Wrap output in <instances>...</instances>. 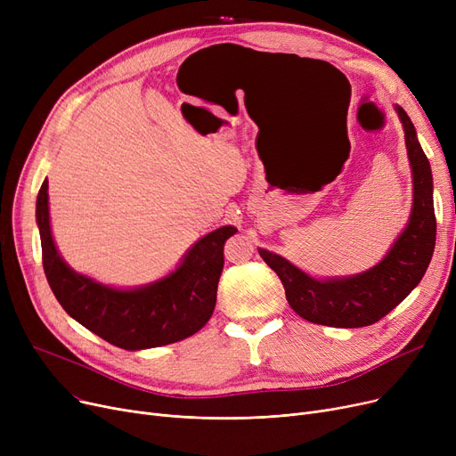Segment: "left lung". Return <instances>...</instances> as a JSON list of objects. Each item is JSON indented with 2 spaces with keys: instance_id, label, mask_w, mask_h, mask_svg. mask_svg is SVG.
Masks as SVG:
<instances>
[{
  "instance_id": "left-lung-1",
  "label": "left lung",
  "mask_w": 456,
  "mask_h": 456,
  "mask_svg": "<svg viewBox=\"0 0 456 456\" xmlns=\"http://www.w3.org/2000/svg\"><path fill=\"white\" fill-rule=\"evenodd\" d=\"M395 112L403 124L412 172V208L409 224L373 268L347 277L318 279L284 256L258 248L262 260L279 275L294 313L310 323L354 329L379 322L416 289L433 258L436 244L433 172L411 118L399 105Z\"/></svg>"
}]
</instances>
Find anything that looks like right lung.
Returning a JSON list of instances; mask_svg holds the SVG:
<instances>
[{
	"instance_id": "add662e5",
	"label": "right lung",
	"mask_w": 456,
	"mask_h": 456,
	"mask_svg": "<svg viewBox=\"0 0 456 456\" xmlns=\"http://www.w3.org/2000/svg\"><path fill=\"white\" fill-rule=\"evenodd\" d=\"M37 225L44 272L61 306L100 338L127 351L175 344L210 320L224 270V244L236 232L232 225L214 229L162 279L116 289L69 268L61 256L52 234L47 179L37 198Z\"/></svg>"
}]
</instances>
